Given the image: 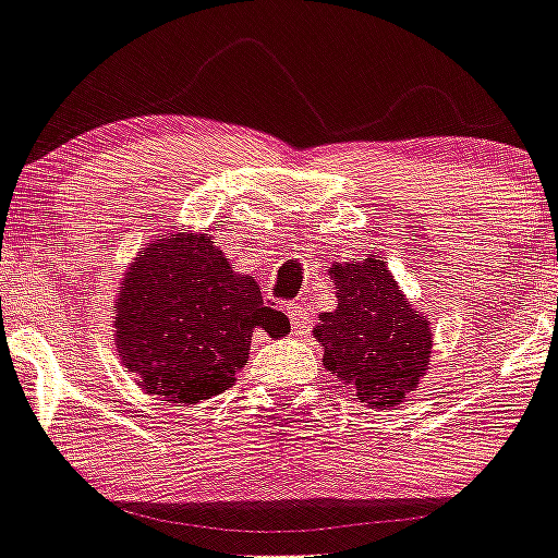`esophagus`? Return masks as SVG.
Masks as SVG:
<instances>
[{
    "label": "esophagus",
    "mask_w": 558,
    "mask_h": 558,
    "mask_svg": "<svg viewBox=\"0 0 558 558\" xmlns=\"http://www.w3.org/2000/svg\"><path fill=\"white\" fill-rule=\"evenodd\" d=\"M287 316H290L292 332L295 335H305L311 329L308 308H305L303 303H287Z\"/></svg>",
    "instance_id": "esophagus-1"
}]
</instances>
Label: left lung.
Masks as SVG:
<instances>
[{
    "instance_id": "left-lung-1",
    "label": "left lung",
    "mask_w": 558,
    "mask_h": 558,
    "mask_svg": "<svg viewBox=\"0 0 558 558\" xmlns=\"http://www.w3.org/2000/svg\"><path fill=\"white\" fill-rule=\"evenodd\" d=\"M338 305L319 316L314 338L325 367L367 407L386 410L417 391L430 362L428 316L412 305L388 263L369 255L329 268Z\"/></svg>"
}]
</instances>
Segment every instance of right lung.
<instances>
[{
  "instance_id": "1",
  "label": "right lung",
  "mask_w": 558,
  "mask_h": 558,
  "mask_svg": "<svg viewBox=\"0 0 558 558\" xmlns=\"http://www.w3.org/2000/svg\"><path fill=\"white\" fill-rule=\"evenodd\" d=\"M255 329L271 338L290 319L263 305L255 277L233 271L209 233L157 236L124 271L113 301V345L137 388L175 407L233 386Z\"/></svg>"
}]
</instances>
